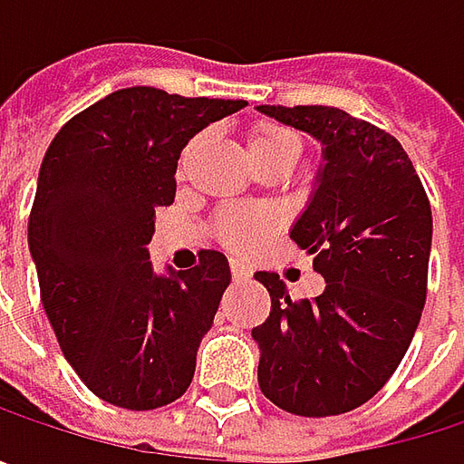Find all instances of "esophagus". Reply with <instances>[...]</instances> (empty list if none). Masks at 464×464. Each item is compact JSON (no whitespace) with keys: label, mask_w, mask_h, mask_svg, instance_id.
I'll return each mask as SVG.
<instances>
[{"label":"esophagus","mask_w":464,"mask_h":464,"mask_svg":"<svg viewBox=\"0 0 464 464\" xmlns=\"http://www.w3.org/2000/svg\"><path fill=\"white\" fill-rule=\"evenodd\" d=\"M249 266L244 263V260H231V276L236 282H241V279H249Z\"/></svg>","instance_id":"34e87169"}]
</instances>
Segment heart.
I'll use <instances>...</instances> for the list:
<instances>
[{
  "label": "heart",
  "mask_w": 464,
  "mask_h": 464,
  "mask_svg": "<svg viewBox=\"0 0 464 464\" xmlns=\"http://www.w3.org/2000/svg\"><path fill=\"white\" fill-rule=\"evenodd\" d=\"M198 147V140H193L179 158V166L185 169L193 150ZM246 147L249 155L255 160V166H266V163H287L295 166V160L304 152V140L295 129L285 126V123H274V121H260L246 131ZM279 218L274 209L268 207H249V204H231L223 207L215 215V236L223 246H228L233 252L241 255H252L257 252L271 233L276 231Z\"/></svg>",
  "instance_id": "1"
}]
</instances>
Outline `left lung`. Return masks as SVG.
<instances>
[{"label": "left lung", "instance_id": "8db88e82", "mask_svg": "<svg viewBox=\"0 0 464 464\" xmlns=\"http://www.w3.org/2000/svg\"><path fill=\"white\" fill-rule=\"evenodd\" d=\"M323 141L317 190L290 238L314 255L323 295L293 301L271 271L255 279L271 314L260 392L287 414L335 417L368 403L401 365L427 298L432 212L401 141L338 107H257Z\"/></svg>", "mask_w": 464, "mask_h": 464}]
</instances>
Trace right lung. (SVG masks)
I'll list each match as a JSON object with an SVG mask.
<instances>
[{
  "label": "right lung",
  "mask_w": 464,
  "mask_h": 464,
  "mask_svg": "<svg viewBox=\"0 0 464 464\" xmlns=\"http://www.w3.org/2000/svg\"><path fill=\"white\" fill-rule=\"evenodd\" d=\"M246 102L123 88L74 115L50 141L29 249L58 346L102 401L150 411L185 395L196 352L231 285L226 255L158 276L147 244L171 207L188 141Z\"/></svg>",
  "instance_id": "obj_1"
}]
</instances>
